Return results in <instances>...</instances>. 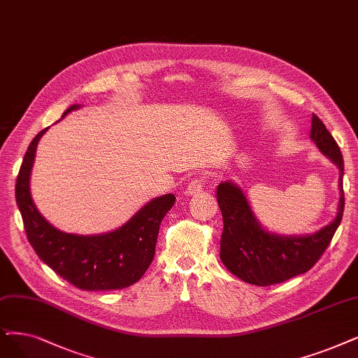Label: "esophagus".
<instances>
[{"label": "esophagus", "instance_id": "esophagus-1", "mask_svg": "<svg viewBox=\"0 0 358 358\" xmlns=\"http://www.w3.org/2000/svg\"><path fill=\"white\" fill-rule=\"evenodd\" d=\"M203 191H204V179L203 178L192 179L187 187V194L188 195H198V194H201Z\"/></svg>", "mask_w": 358, "mask_h": 358}]
</instances>
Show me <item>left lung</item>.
Instances as JSON below:
<instances>
[{"label":"left lung","instance_id":"left-lung-1","mask_svg":"<svg viewBox=\"0 0 358 358\" xmlns=\"http://www.w3.org/2000/svg\"><path fill=\"white\" fill-rule=\"evenodd\" d=\"M310 138L339 170V201L335 219L310 235H279L266 231L255 217L245 192L238 183L224 180L217 187L223 216L220 260L226 268L247 283L268 287L308 271L320 259L344 213V160L334 136L313 114Z\"/></svg>","mask_w":358,"mask_h":358}]
</instances>
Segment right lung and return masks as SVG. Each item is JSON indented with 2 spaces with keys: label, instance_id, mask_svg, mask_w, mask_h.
I'll use <instances>...</instances> for the list:
<instances>
[{
  "label": "right lung",
  "instance_id": "right-lung-1",
  "mask_svg": "<svg viewBox=\"0 0 358 358\" xmlns=\"http://www.w3.org/2000/svg\"><path fill=\"white\" fill-rule=\"evenodd\" d=\"M69 107L63 116L80 108ZM41 131L27 148L16 180V203L27 241L39 259L64 280L83 291L123 289L138 282L150 267L159 229L176 196L166 194L141 207L134 216L111 232L98 235L67 234L54 227L36 208L31 195V171Z\"/></svg>",
  "mask_w": 358,
  "mask_h": 358
}]
</instances>
